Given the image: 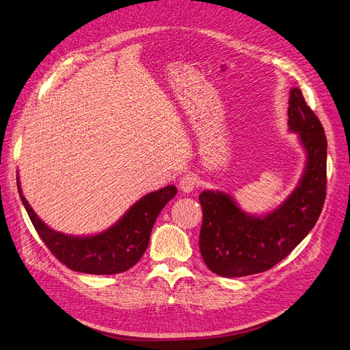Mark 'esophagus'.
<instances>
[{
    "label": "esophagus",
    "instance_id": "34e87169",
    "mask_svg": "<svg viewBox=\"0 0 350 350\" xmlns=\"http://www.w3.org/2000/svg\"><path fill=\"white\" fill-rule=\"evenodd\" d=\"M197 183H196V177H193L191 174H186L180 178V183H178V189L183 191V193H190L196 189Z\"/></svg>",
    "mask_w": 350,
    "mask_h": 350
}]
</instances>
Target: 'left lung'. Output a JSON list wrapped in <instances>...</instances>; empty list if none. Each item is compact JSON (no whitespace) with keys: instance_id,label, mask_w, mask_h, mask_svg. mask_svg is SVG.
I'll list each match as a JSON object with an SVG mask.
<instances>
[{"instance_id":"left-lung-1","label":"left lung","mask_w":350,"mask_h":350,"mask_svg":"<svg viewBox=\"0 0 350 350\" xmlns=\"http://www.w3.org/2000/svg\"><path fill=\"white\" fill-rule=\"evenodd\" d=\"M288 127L299 133L308 153L299 186L276 210L263 217L249 216L223 191L206 190L200 253L206 266L223 278L262 273L282 262L313 229L326 199L327 140L321 120L299 88L288 97Z\"/></svg>"}]
</instances>
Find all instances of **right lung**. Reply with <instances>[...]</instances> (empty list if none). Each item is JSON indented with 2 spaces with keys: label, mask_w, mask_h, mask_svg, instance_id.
<instances>
[{
  "label": "right lung",
  "mask_w": 350,
  "mask_h": 350,
  "mask_svg": "<svg viewBox=\"0 0 350 350\" xmlns=\"http://www.w3.org/2000/svg\"><path fill=\"white\" fill-rule=\"evenodd\" d=\"M17 187L29 220L44 245L68 269L88 275H117L137 263L148 246L159 213L177 194L174 186L148 193L109 230L94 236L74 237L50 229L29 207L18 180Z\"/></svg>",
  "instance_id": "obj_1"
}]
</instances>
